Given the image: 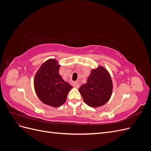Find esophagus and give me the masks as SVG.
Instances as JSON below:
<instances>
[{
    "instance_id": "obj_1",
    "label": "esophagus",
    "mask_w": 151,
    "mask_h": 151,
    "mask_svg": "<svg viewBox=\"0 0 151 151\" xmlns=\"http://www.w3.org/2000/svg\"><path fill=\"white\" fill-rule=\"evenodd\" d=\"M73 86L76 88H79L80 87V84L78 83H77V82H74V83H73Z\"/></svg>"
}]
</instances>
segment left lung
I'll list each match as a JSON object with an SVG mask.
<instances>
[{"label": "left lung", "mask_w": 151, "mask_h": 151, "mask_svg": "<svg viewBox=\"0 0 151 151\" xmlns=\"http://www.w3.org/2000/svg\"><path fill=\"white\" fill-rule=\"evenodd\" d=\"M84 101L93 108L101 106L110 99L113 83L108 71L102 66L91 70L87 83L79 89Z\"/></svg>", "instance_id": "left-lung-1"}]
</instances>
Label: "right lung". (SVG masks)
<instances>
[{
    "instance_id": "obj_1",
    "label": "right lung",
    "mask_w": 151,
    "mask_h": 151,
    "mask_svg": "<svg viewBox=\"0 0 151 151\" xmlns=\"http://www.w3.org/2000/svg\"><path fill=\"white\" fill-rule=\"evenodd\" d=\"M60 65L55 59H48L40 66L34 78V88L40 101L52 107L64 103L73 88L59 74Z\"/></svg>"
}]
</instances>
